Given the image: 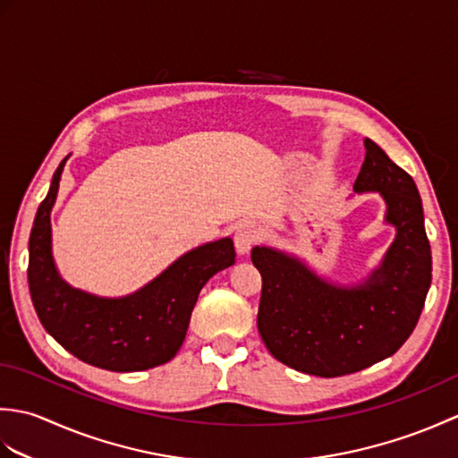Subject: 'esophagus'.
<instances>
[{
	"label": "esophagus",
	"mask_w": 458,
	"mask_h": 458,
	"mask_svg": "<svg viewBox=\"0 0 458 458\" xmlns=\"http://www.w3.org/2000/svg\"><path fill=\"white\" fill-rule=\"evenodd\" d=\"M259 240H261V228L256 222L240 224L234 234V244H236L238 254H248V251L254 248Z\"/></svg>",
	"instance_id": "34e87169"
}]
</instances>
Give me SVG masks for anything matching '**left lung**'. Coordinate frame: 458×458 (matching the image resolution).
<instances>
[{
	"instance_id": "obj_1",
	"label": "left lung",
	"mask_w": 458,
	"mask_h": 458,
	"mask_svg": "<svg viewBox=\"0 0 458 458\" xmlns=\"http://www.w3.org/2000/svg\"><path fill=\"white\" fill-rule=\"evenodd\" d=\"M354 191L387 202L395 242L364 285L340 289L269 248L251 250L261 274L258 328L271 356L310 376L354 374L402 348L421 317L431 285V246L421 197L410 173L372 140Z\"/></svg>"
}]
</instances>
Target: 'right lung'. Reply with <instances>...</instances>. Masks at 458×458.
Wrapping results in <instances>:
<instances>
[{
  "instance_id": "add662e5",
  "label": "right lung",
  "mask_w": 458,
  "mask_h": 458,
  "mask_svg": "<svg viewBox=\"0 0 458 458\" xmlns=\"http://www.w3.org/2000/svg\"><path fill=\"white\" fill-rule=\"evenodd\" d=\"M64 161L53 174L29 236L27 279L38 320L64 350L96 368L140 372L169 362L187 335L200 289L234 264V244L222 238L192 250L125 299H98L68 287L51 256V208Z\"/></svg>"
}]
</instances>
